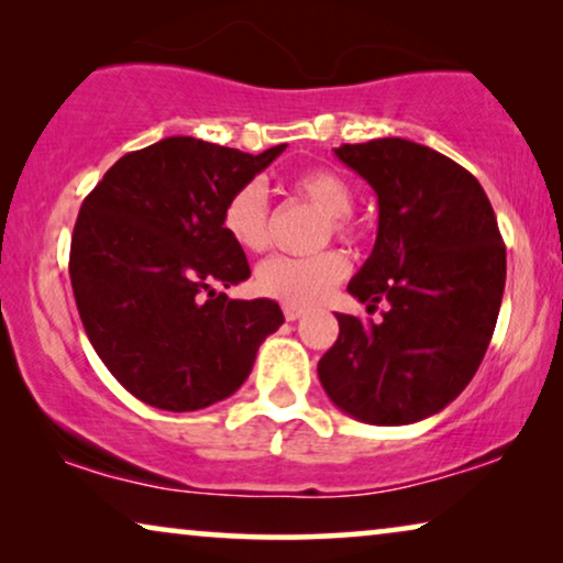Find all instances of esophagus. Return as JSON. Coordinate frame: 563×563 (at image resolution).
Returning <instances> with one entry per match:
<instances>
[{"instance_id":"obj_1","label":"esophagus","mask_w":563,"mask_h":563,"mask_svg":"<svg viewBox=\"0 0 563 563\" xmlns=\"http://www.w3.org/2000/svg\"><path fill=\"white\" fill-rule=\"evenodd\" d=\"M305 314V310L302 307H297V305H284V318H287L289 322H295V320H299Z\"/></svg>"}]
</instances>
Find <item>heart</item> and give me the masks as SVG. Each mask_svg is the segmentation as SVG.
Returning <instances> with one entry per match:
<instances>
[{
  "label": "heart",
  "instance_id": "obj_1",
  "mask_svg": "<svg viewBox=\"0 0 563 563\" xmlns=\"http://www.w3.org/2000/svg\"><path fill=\"white\" fill-rule=\"evenodd\" d=\"M291 195L307 199L325 212V233L353 241L358 233L351 218L353 187L335 168L314 166L289 179ZM222 230L238 249L258 253L268 245V197L258 181L241 184L222 207ZM349 261L338 251H320L312 256H272L258 266L256 287L261 295L284 305H314L343 282Z\"/></svg>",
  "mask_w": 563,
  "mask_h": 563
}]
</instances>
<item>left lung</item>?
Returning a JSON list of instances; mask_svg holds the SVG:
<instances>
[{
    "label": "left lung",
    "instance_id": "left-lung-1",
    "mask_svg": "<svg viewBox=\"0 0 563 563\" xmlns=\"http://www.w3.org/2000/svg\"><path fill=\"white\" fill-rule=\"evenodd\" d=\"M335 156L379 197L372 256L349 291L379 322L335 314L318 364L328 397L361 422L407 426L441 412L479 368L505 291V243L482 184L405 137L345 143Z\"/></svg>",
    "mask_w": 563,
    "mask_h": 563
}]
</instances>
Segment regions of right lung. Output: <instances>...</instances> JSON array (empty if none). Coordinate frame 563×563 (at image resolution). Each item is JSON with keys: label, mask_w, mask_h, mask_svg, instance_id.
Wrapping results in <instances>:
<instances>
[{"label": "right lung", "mask_w": 563, "mask_h": 563, "mask_svg": "<svg viewBox=\"0 0 563 563\" xmlns=\"http://www.w3.org/2000/svg\"><path fill=\"white\" fill-rule=\"evenodd\" d=\"M284 148L253 156L164 137L125 153L81 202L68 258L76 307L97 356L141 402L191 412L230 397L284 322L272 299L218 291L251 276L222 207Z\"/></svg>", "instance_id": "add662e5"}]
</instances>
